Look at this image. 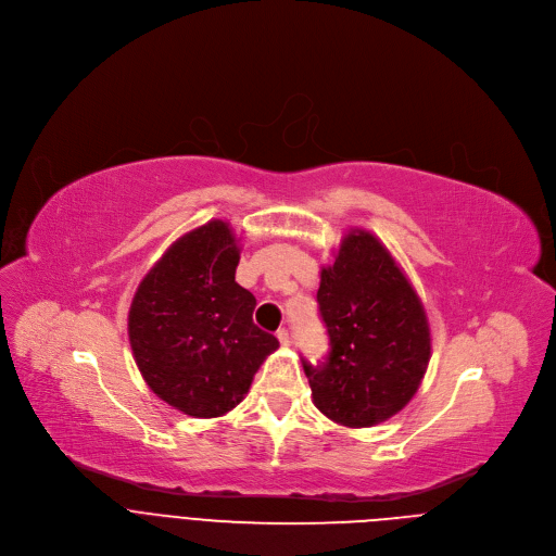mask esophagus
Segmentation results:
<instances>
[{
  "mask_svg": "<svg viewBox=\"0 0 556 556\" xmlns=\"http://www.w3.org/2000/svg\"><path fill=\"white\" fill-rule=\"evenodd\" d=\"M277 339H279V343H281V345H288V343H290V334H288V330H286V328L277 330Z\"/></svg>",
  "mask_w": 556,
  "mask_h": 556,
  "instance_id": "34e87169",
  "label": "esophagus"
}]
</instances>
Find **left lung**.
I'll return each instance as SVG.
<instances>
[{
    "label": "left lung",
    "mask_w": 556,
    "mask_h": 556,
    "mask_svg": "<svg viewBox=\"0 0 556 556\" xmlns=\"http://www.w3.org/2000/svg\"><path fill=\"white\" fill-rule=\"evenodd\" d=\"M330 352L304 364L315 406L348 428L396 415L419 390L430 362L428 317L386 245L350 230L317 290Z\"/></svg>",
    "instance_id": "left-lung-1"
}]
</instances>
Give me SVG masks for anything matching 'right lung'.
Segmentation results:
<instances>
[{"label":"right lung","instance_id":"obj_1","mask_svg":"<svg viewBox=\"0 0 556 556\" xmlns=\"http://www.w3.org/2000/svg\"><path fill=\"white\" fill-rule=\"evenodd\" d=\"M237 264L230 226L213 219L164 252L130 304L128 339L143 381L197 419L232 410L279 348L252 321L257 299L235 281Z\"/></svg>","mask_w":556,"mask_h":556}]
</instances>
